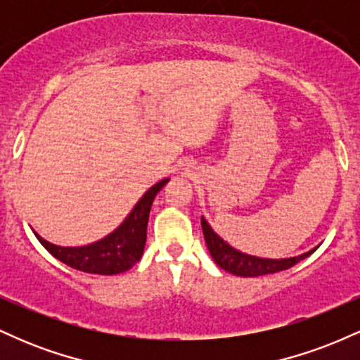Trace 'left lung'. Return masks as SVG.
<instances>
[{"label":"left lung","mask_w":360,"mask_h":360,"mask_svg":"<svg viewBox=\"0 0 360 360\" xmlns=\"http://www.w3.org/2000/svg\"><path fill=\"white\" fill-rule=\"evenodd\" d=\"M201 229H203V235L206 245H208L212 259L217 262L218 267L223 271L230 272V274L240 276V278H257V276L274 274V272L286 271L298 264L300 260L307 259L316 250L311 249L304 254L298 255V257H288V259H266V257H255V255H249L245 252H240L233 249L230 243H226L218 233L213 232L210 223L201 217Z\"/></svg>","instance_id":"8db88e82"}]
</instances>
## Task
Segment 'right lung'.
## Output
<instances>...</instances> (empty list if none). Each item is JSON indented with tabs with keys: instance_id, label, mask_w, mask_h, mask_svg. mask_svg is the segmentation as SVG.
I'll list each match as a JSON object with an SVG mask.
<instances>
[{
	"instance_id": "right-lung-1",
	"label": "right lung",
	"mask_w": 360,
	"mask_h": 360,
	"mask_svg": "<svg viewBox=\"0 0 360 360\" xmlns=\"http://www.w3.org/2000/svg\"><path fill=\"white\" fill-rule=\"evenodd\" d=\"M167 181L169 179L159 181L150 189H147L146 194L134 206V210L122 221V225L101 240L82 247H60L47 242L37 232H34L35 237L53 257L68 264L72 269L101 276L125 272L134 267L142 257L147 240L150 206L154 203L155 194L166 186Z\"/></svg>"
}]
</instances>
